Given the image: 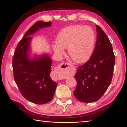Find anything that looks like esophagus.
<instances>
[{"instance_id":"1","label":"esophagus","mask_w":127,"mask_h":127,"mask_svg":"<svg viewBox=\"0 0 127 127\" xmlns=\"http://www.w3.org/2000/svg\"><path fill=\"white\" fill-rule=\"evenodd\" d=\"M71 66V64L69 63H62L61 64L59 65V68L61 69H68L69 67H70ZM57 79L58 80H61V77L59 76H57Z\"/></svg>"}]
</instances>
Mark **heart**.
Wrapping results in <instances>:
<instances>
[{
    "label": "heart",
    "instance_id": "b5f03b06",
    "mask_svg": "<svg viewBox=\"0 0 127 127\" xmlns=\"http://www.w3.org/2000/svg\"><path fill=\"white\" fill-rule=\"evenodd\" d=\"M58 44L53 45L55 52L59 56L64 53L63 48L68 49V54L77 63L87 61L92 55L95 45V36L88 26L73 25L66 27L57 36Z\"/></svg>",
    "mask_w": 127,
    "mask_h": 127
}]
</instances>
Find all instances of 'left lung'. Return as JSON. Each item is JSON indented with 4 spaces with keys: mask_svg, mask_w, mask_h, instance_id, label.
<instances>
[{
    "mask_svg": "<svg viewBox=\"0 0 127 127\" xmlns=\"http://www.w3.org/2000/svg\"><path fill=\"white\" fill-rule=\"evenodd\" d=\"M96 41L91 58L77 69L75 77L77 81L74 95L79 101H96L108 88L112 79L115 55L108 37L96 26Z\"/></svg>",
    "mask_w": 127,
    "mask_h": 127,
    "instance_id": "8db88e82",
    "label": "left lung"
}]
</instances>
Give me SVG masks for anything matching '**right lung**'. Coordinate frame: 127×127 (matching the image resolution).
<instances>
[{
    "label": "right lung",
    "mask_w": 127,
    "mask_h": 127,
    "mask_svg": "<svg viewBox=\"0 0 127 127\" xmlns=\"http://www.w3.org/2000/svg\"><path fill=\"white\" fill-rule=\"evenodd\" d=\"M51 25V22H36L19 42L13 57V75L19 90L25 98L36 104L50 101L57 83L50 76L52 63L50 54L33 55L31 50L33 37L31 36Z\"/></svg>",
    "instance_id": "right-lung-1"
}]
</instances>
